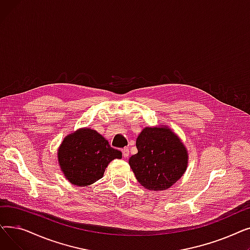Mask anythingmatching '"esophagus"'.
<instances>
[{"instance_id": "34e87169", "label": "esophagus", "mask_w": 250, "mask_h": 250, "mask_svg": "<svg viewBox=\"0 0 250 250\" xmlns=\"http://www.w3.org/2000/svg\"><path fill=\"white\" fill-rule=\"evenodd\" d=\"M122 152H123L124 158H127V157L129 156V151H128V148H127V147H125V148L122 150Z\"/></svg>"}]
</instances>
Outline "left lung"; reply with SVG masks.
I'll list each match as a JSON object with an SVG mask.
<instances>
[{
	"instance_id": "left-lung-1",
	"label": "left lung",
	"mask_w": 250,
	"mask_h": 250,
	"mask_svg": "<svg viewBox=\"0 0 250 250\" xmlns=\"http://www.w3.org/2000/svg\"><path fill=\"white\" fill-rule=\"evenodd\" d=\"M136 146L138 153L130 157L128 164L138 181L147 189H167L186 172L187 148L166 125L144 128Z\"/></svg>"
}]
</instances>
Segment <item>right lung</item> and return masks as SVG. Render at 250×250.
Instances as JSON below:
<instances>
[{"label":"right lung","mask_w":250,"mask_h":250,"mask_svg":"<svg viewBox=\"0 0 250 250\" xmlns=\"http://www.w3.org/2000/svg\"><path fill=\"white\" fill-rule=\"evenodd\" d=\"M122 155L96 130L80 128L63 139L58 159L65 178L75 186L85 187L102 178L110 161L121 159Z\"/></svg>","instance_id":"obj_1"}]
</instances>
